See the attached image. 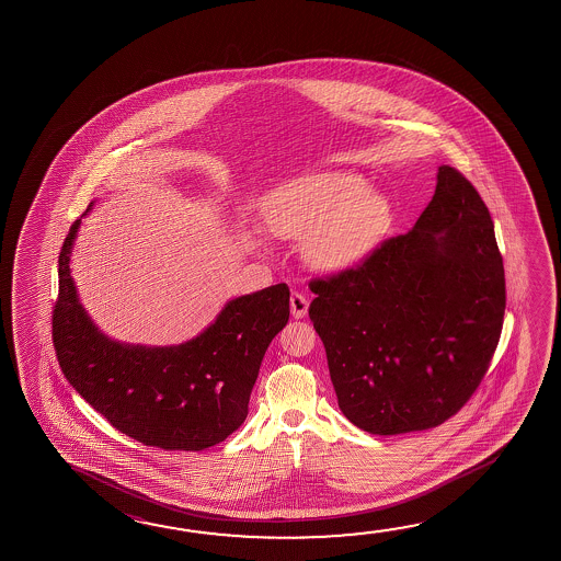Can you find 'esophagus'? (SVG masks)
<instances>
[{
	"label": "esophagus",
	"mask_w": 561,
	"mask_h": 561,
	"mask_svg": "<svg viewBox=\"0 0 561 561\" xmlns=\"http://www.w3.org/2000/svg\"><path fill=\"white\" fill-rule=\"evenodd\" d=\"M289 305H291V314H294L295 319H304L305 314H307V309H309V299L301 291H291Z\"/></svg>",
	"instance_id": "obj_1"
}]
</instances>
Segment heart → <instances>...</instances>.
<instances>
[{
	"label": "heart",
	"mask_w": 561,
	"mask_h": 561,
	"mask_svg": "<svg viewBox=\"0 0 561 561\" xmlns=\"http://www.w3.org/2000/svg\"><path fill=\"white\" fill-rule=\"evenodd\" d=\"M267 230L284 239H302L314 266L346 267L374 249L391 211L386 197L369 192L356 175H305L279 185L262 203Z\"/></svg>",
	"instance_id": "b5f03b06"
}]
</instances>
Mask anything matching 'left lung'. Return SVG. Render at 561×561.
<instances>
[{
  "label": "left lung",
  "mask_w": 561,
  "mask_h": 561,
  "mask_svg": "<svg viewBox=\"0 0 561 561\" xmlns=\"http://www.w3.org/2000/svg\"><path fill=\"white\" fill-rule=\"evenodd\" d=\"M309 287L340 411L369 434L448 421L476 393L503 331L505 267L493 221L451 165L438 168L413 229Z\"/></svg>",
  "instance_id": "8db88e82"
}]
</instances>
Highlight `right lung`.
Instances as JSON below:
<instances>
[{
	"label": "right lung",
	"instance_id": "obj_1",
	"mask_svg": "<svg viewBox=\"0 0 561 561\" xmlns=\"http://www.w3.org/2000/svg\"><path fill=\"white\" fill-rule=\"evenodd\" d=\"M82 217L58 256L53 342L66 379L117 431L145 446L199 451L225 440L244 423L262 358L289 321V287L270 285L232 299L209 329L184 344H121L98 331L70 276Z\"/></svg>",
	"mask_w": 561,
	"mask_h": 561
}]
</instances>
